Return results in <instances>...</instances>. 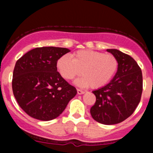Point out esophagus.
Segmentation results:
<instances>
[{"label": "esophagus", "instance_id": "34e87169", "mask_svg": "<svg viewBox=\"0 0 153 153\" xmlns=\"http://www.w3.org/2000/svg\"><path fill=\"white\" fill-rule=\"evenodd\" d=\"M77 92H78V95H81V94H84V92H85L84 91L81 90V89H77Z\"/></svg>", "mask_w": 153, "mask_h": 153}]
</instances>
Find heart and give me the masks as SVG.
I'll use <instances>...</instances> for the list:
<instances>
[{
  "mask_svg": "<svg viewBox=\"0 0 153 153\" xmlns=\"http://www.w3.org/2000/svg\"><path fill=\"white\" fill-rule=\"evenodd\" d=\"M56 65L66 80L73 79L81 73L82 76L75 81L77 85L98 89L112 79L118 69V61L112 54L86 49L77 51L72 58L67 55H62Z\"/></svg>",
  "mask_w": 153,
  "mask_h": 153,
  "instance_id": "heart-1",
  "label": "heart"
}]
</instances>
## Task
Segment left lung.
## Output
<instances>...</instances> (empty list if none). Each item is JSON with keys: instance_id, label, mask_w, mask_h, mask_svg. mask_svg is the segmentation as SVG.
I'll use <instances>...</instances> for the list:
<instances>
[{"instance_id": "1", "label": "left lung", "mask_w": 153, "mask_h": 153, "mask_svg": "<svg viewBox=\"0 0 153 153\" xmlns=\"http://www.w3.org/2000/svg\"><path fill=\"white\" fill-rule=\"evenodd\" d=\"M118 61V71L106 86L93 91L96 97L90 113L101 124H118L129 118L141 101L142 72L136 61L118 49H107Z\"/></svg>"}]
</instances>
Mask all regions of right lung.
<instances>
[{
    "mask_svg": "<svg viewBox=\"0 0 153 153\" xmlns=\"http://www.w3.org/2000/svg\"><path fill=\"white\" fill-rule=\"evenodd\" d=\"M70 52L67 48L37 47L17 61L12 91L17 102L29 116L50 121L59 116L77 94L57 71V61Z\"/></svg>",
    "mask_w": 153,
    "mask_h": 153,
    "instance_id": "obj_1",
    "label": "right lung"
}]
</instances>
